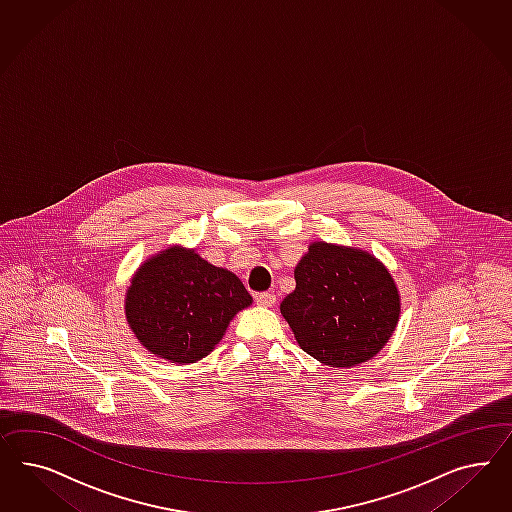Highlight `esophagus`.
<instances>
[{"label":"esophagus","mask_w":512,"mask_h":512,"mask_svg":"<svg viewBox=\"0 0 512 512\" xmlns=\"http://www.w3.org/2000/svg\"><path fill=\"white\" fill-rule=\"evenodd\" d=\"M255 302L259 306H272V304H276V295L274 293H257Z\"/></svg>","instance_id":"34e87169"}]
</instances>
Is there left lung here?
Listing matches in <instances>:
<instances>
[{
	"label": "left lung",
	"instance_id": "obj_1",
	"mask_svg": "<svg viewBox=\"0 0 512 512\" xmlns=\"http://www.w3.org/2000/svg\"><path fill=\"white\" fill-rule=\"evenodd\" d=\"M296 289L281 315L298 345L332 368L375 357L400 317V295L387 268L362 249L311 244L295 268Z\"/></svg>",
	"mask_w": 512,
	"mask_h": 512
}]
</instances>
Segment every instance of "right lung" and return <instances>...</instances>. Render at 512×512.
<instances>
[{
    "instance_id": "add662e5",
    "label": "right lung",
    "mask_w": 512,
    "mask_h": 512,
    "mask_svg": "<svg viewBox=\"0 0 512 512\" xmlns=\"http://www.w3.org/2000/svg\"><path fill=\"white\" fill-rule=\"evenodd\" d=\"M251 295L233 272L191 249L161 251L142 264L125 296L127 323L154 355L178 364L206 357Z\"/></svg>"
}]
</instances>
